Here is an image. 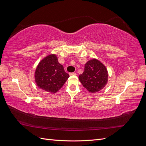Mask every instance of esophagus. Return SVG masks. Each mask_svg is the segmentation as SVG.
<instances>
[{
    "instance_id": "34e87169",
    "label": "esophagus",
    "mask_w": 146,
    "mask_h": 146,
    "mask_svg": "<svg viewBox=\"0 0 146 146\" xmlns=\"http://www.w3.org/2000/svg\"><path fill=\"white\" fill-rule=\"evenodd\" d=\"M69 75H70V76H76L77 74L76 72H71V73L69 74Z\"/></svg>"
}]
</instances>
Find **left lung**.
Segmentation results:
<instances>
[{
  "instance_id": "1",
  "label": "left lung",
  "mask_w": 146,
  "mask_h": 146,
  "mask_svg": "<svg viewBox=\"0 0 146 146\" xmlns=\"http://www.w3.org/2000/svg\"><path fill=\"white\" fill-rule=\"evenodd\" d=\"M108 73L105 66L98 60H89L85 65V70L78 77L83 87L90 92H97L105 86Z\"/></svg>"
}]
</instances>
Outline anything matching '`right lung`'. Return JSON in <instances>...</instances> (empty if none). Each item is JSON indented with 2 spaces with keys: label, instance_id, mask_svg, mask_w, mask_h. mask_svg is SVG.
<instances>
[{
  "label": "right lung",
  "instance_id": "right-lung-1",
  "mask_svg": "<svg viewBox=\"0 0 146 146\" xmlns=\"http://www.w3.org/2000/svg\"><path fill=\"white\" fill-rule=\"evenodd\" d=\"M69 76L63 66L60 64L55 54L44 58L35 72V79L37 86L48 92L56 93L63 86Z\"/></svg>",
  "mask_w": 146,
  "mask_h": 146
}]
</instances>
